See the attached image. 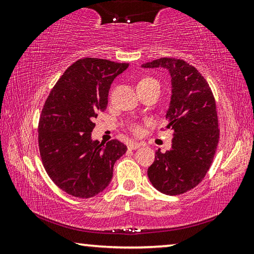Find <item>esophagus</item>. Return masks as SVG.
I'll return each instance as SVG.
<instances>
[{
	"mask_svg": "<svg viewBox=\"0 0 254 254\" xmlns=\"http://www.w3.org/2000/svg\"><path fill=\"white\" fill-rule=\"evenodd\" d=\"M141 145H142V143H140V142H131L127 145V148L130 150H135V149H139Z\"/></svg>",
	"mask_w": 254,
	"mask_h": 254,
	"instance_id": "esophagus-1",
	"label": "esophagus"
}]
</instances>
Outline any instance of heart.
<instances>
[{"label": "heart", "instance_id": "heart-1", "mask_svg": "<svg viewBox=\"0 0 254 254\" xmlns=\"http://www.w3.org/2000/svg\"><path fill=\"white\" fill-rule=\"evenodd\" d=\"M151 84H158V81L156 79H153V78H150V77H144V78L139 80L137 86H142V85L145 86V85H151ZM130 128H131V131L133 133H139L140 130H141L140 127L137 126L136 123H132L130 126Z\"/></svg>", "mask_w": 254, "mask_h": 254}]
</instances>
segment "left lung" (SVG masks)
I'll return each instance as SVG.
<instances>
[{"mask_svg": "<svg viewBox=\"0 0 254 254\" xmlns=\"http://www.w3.org/2000/svg\"><path fill=\"white\" fill-rule=\"evenodd\" d=\"M142 67L165 68L171 77L166 128L174 137L169 151L156 152L148 177L162 194H184L203 180L216 151L220 130L213 93L200 72L184 60L160 58Z\"/></svg>", "mask_w": 254, "mask_h": 254, "instance_id": "obj_1", "label": "left lung"}]
</instances>
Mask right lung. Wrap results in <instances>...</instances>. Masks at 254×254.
<instances>
[{
  "mask_svg": "<svg viewBox=\"0 0 254 254\" xmlns=\"http://www.w3.org/2000/svg\"><path fill=\"white\" fill-rule=\"evenodd\" d=\"M127 67L107 59H79L47 98L39 121L40 156L51 180L67 194H100L111 183L115 161L127 152L118 140H93L92 131L96 113L106 109L111 84Z\"/></svg>",
  "mask_w": 254,
  "mask_h": 254,
  "instance_id": "right-lung-1",
  "label": "right lung"
}]
</instances>
